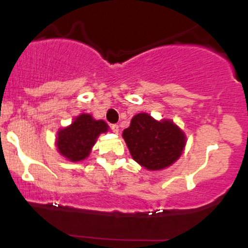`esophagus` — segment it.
Masks as SVG:
<instances>
[{
	"label": "esophagus",
	"instance_id": "34e87169",
	"mask_svg": "<svg viewBox=\"0 0 248 248\" xmlns=\"http://www.w3.org/2000/svg\"><path fill=\"white\" fill-rule=\"evenodd\" d=\"M110 128H112L113 133H115V134H118L119 130H120V128H119L118 124H112V126H110Z\"/></svg>",
	"mask_w": 248,
	"mask_h": 248
}]
</instances>
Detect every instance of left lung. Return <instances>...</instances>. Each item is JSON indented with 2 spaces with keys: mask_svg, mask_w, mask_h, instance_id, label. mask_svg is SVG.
Returning <instances> with one entry per match:
<instances>
[{
  "mask_svg": "<svg viewBox=\"0 0 248 248\" xmlns=\"http://www.w3.org/2000/svg\"><path fill=\"white\" fill-rule=\"evenodd\" d=\"M132 157L148 170L170 167L186 143L184 133L171 120L156 121L147 113L136 114L122 133Z\"/></svg>",
  "mask_w": 248,
  "mask_h": 248,
  "instance_id": "left-lung-1",
  "label": "left lung"
}]
</instances>
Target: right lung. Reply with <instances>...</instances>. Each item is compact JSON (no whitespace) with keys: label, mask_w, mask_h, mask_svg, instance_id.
<instances>
[{"label":"right lung","mask_w":248,"mask_h":248,"mask_svg":"<svg viewBox=\"0 0 248 248\" xmlns=\"http://www.w3.org/2000/svg\"><path fill=\"white\" fill-rule=\"evenodd\" d=\"M105 121L94 120L92 115L80 114L69 127L58 132L56 146L58 152L71 162L85 160L101 133H106Z\"/></svg>","instance_id":"add662e5"}]
</instances>
